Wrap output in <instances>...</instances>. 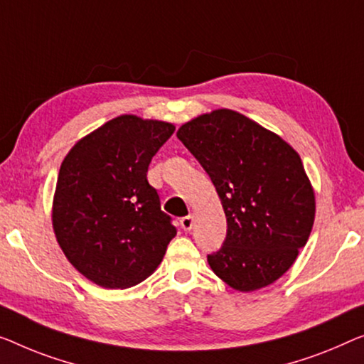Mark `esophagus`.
Listing matches in <instances>:
<instances>
[{
  "label": "esophagus",
  "instance_id": "obj_1",
  "mask_svg": "<svg viewBox=\"0 0 364 364\" xmlns=\"http://www.w3.org/2000/svg\"><path fill=\"white\" fill-rule=\"evenodd\" d=\"M193 224H194V215L193 214H189L186 217H183V219H180L181 229L186 230V232H189V230L193 229Z\"/></svg>",
  "mask_w": 364,
  "mask_h": 364
}]
</instances>
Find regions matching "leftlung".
<instances>
[{"mask_svg": "<svg viewBox=\"0 0 364 364\" xmlns=\"http://www.w3.org/2000/svg\"><path fill=\"white\" fill-rule=\"evenodd\" d=\"M181 140L213 180L227 217L210 269L232 289L273 284L306 245L316 219V193L297 151L273 130L234 109L184 122Z\"/></svg>", "mask_w": 364, "mask_h": 364, "instance_id": "left-lung-1", "label": "left lung"}]
</instances>
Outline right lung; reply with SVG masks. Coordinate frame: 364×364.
I'll return each instance as SVG.
<instances>
[{
	"label": "right lung",
	"mask_w": 364,
	"mask_h": 364,
	"mask_svg": "<svg viewBox=\"0 0 364 364\" xmlns=\"http://www.w3.org/2000/svg\"><path fill=\"white\" fill-rule=\"evenodd\" d=\"M175 126L121 114L73 145L60 165L52 227L86 279L127 289L159 268L176 229L147 181L149 165Z\"/></svg>",
	"instance_id": "right-lung-1"
}]
</instances>
